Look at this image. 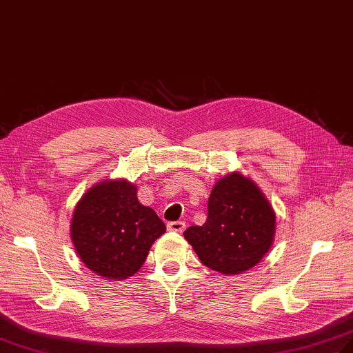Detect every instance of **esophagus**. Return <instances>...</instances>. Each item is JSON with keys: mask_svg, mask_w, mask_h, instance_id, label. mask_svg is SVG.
<instances>
[{"mask_svg": "<svg viewBox=\"0 0 353 353\" xmlns=\"http://www.w3.org/2000/svg\"><path fill=\"white\" fill-rule=\"evenodd\" d=\"M167 228H168V230H172V232H183L185 223L183 221H170V223H167Z\"/></svg>", "mask_w": 353, "mask_h": 353, "instance_id": "1", "label": "esophagus"}]
</instances>
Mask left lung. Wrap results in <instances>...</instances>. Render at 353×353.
<instances>
[{"instance_id": "1", "label": "left lung", "mask_w": 353, "mask_h": 353, "mask_svg": "<svg viewBox=\"0 0 353 353\" xmlns=\"http://www.w3.org/2000/svg\"><path fill=\"white\" fill-rule=\"evenodd\" d=\"M276 214L259 186L230 172L214 185L203 226L183 232L206 267L238 274L254 267L273 244Z\"/></svg>"}]
</instances>
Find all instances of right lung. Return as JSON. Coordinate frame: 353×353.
Segmentation results:
<instances>
[{
  "mask_svg": "<svg viewBox=\"0 0 353 353\" xmlns=\"http://www.w3.org/2000/svg\"><path fill=\"white\" fill-rule=\"evenodd\" d=\"M165 230L163 221L152 208L139 203L137 186L125 179L103 181L89 188L71 221V239L79 258L109 281L137 273Z\"/></svg>",
  "mask_w": 353,
  "mask_h": 353,
  "instance_id": "add662e5",
  "label": "right lung"
}]
</instances>
